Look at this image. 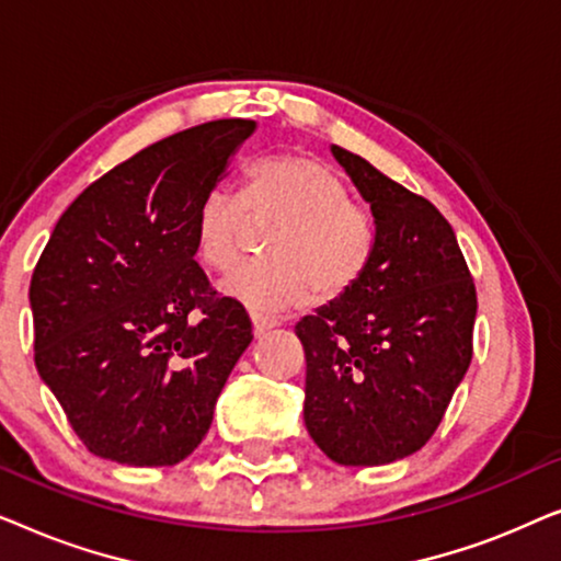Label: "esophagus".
Masks as SVG:
<instances>
[{
  "label": "esophagus",
  "instance_id": "obj_1",
  "mask_svg": "<svg viewBox=\"0 0 561 561\" xmlns=\"http://www.w3.org/2000/svg\"><path fill=\"white\" fill-rule=\"evenodd\" d=\"M250 319H252V332H255V336L265 334L267 329H273L275 324H278V321H275V319H271V317H263V313H257V311H252V313H250Z\"/></svg>",
  "mask_w": 561,
  "mask_h": 561
}]
</instances>
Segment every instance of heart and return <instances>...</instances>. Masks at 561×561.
<instances>
[{
	"instance_id": "heart-1",
	"label": "heart",
	"mask_w": 561,
	"mask_h": 561,
	"mask_svg": "<svg viewBox=\"0 0 561 561\" xmlns=\"http://www.w3.org/2000/svg\"><path fill=\"white\" fill-rule=\"evenodd\" d=\"M250 217L278 225L267 237L271 260L237 267L221 280V290L252 309L283 311L311 296L334 301L370 267L373 217L350 202L344 181L317 158L280 156L252 165L244 196L225 186L206 191L194 211L198 260L229 271L242 255Z\"/></svg>"
}]
</instances>
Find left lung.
<instances>
[{"instance_id": "8db88e82", "label": "left lung", "mask_w": 561, "mask_h": 561, "mask_svg": "<svg viewBox=\"0 0 561 561\" xmlns=\"http://www.w3.org/2000/svg\"><path fill=\"white\" fill-rule=\"evenodd\" d=\"M370 204V267L296 324L306 352L304 421L336 465L375 467L432 439L472 359L478 294L455 229L424 196L332 145Z\"/></svg>"}]
</instances>
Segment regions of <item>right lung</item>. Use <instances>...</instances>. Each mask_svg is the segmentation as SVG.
Returning <instances> with one entry per match:
<instances>
[{
	"mask_svg": "<svg viewBox=\"0 0 561 561\" xmlns=\"http://www.w3.org/2000/svg\"><path fill=\"white\" fill-rule=\"evenodd\" d=\"M255 127L217 119L150 145L53 229L30 280L35 367L91 455L168 467L209 432L252 324L194 260V211Z\"/></svg>",
	"mask_w": 561,
	"mask_h": 561,
	"instance_id": "right-lung-1",
	"label": "right lung"
}]
</instances>
